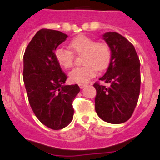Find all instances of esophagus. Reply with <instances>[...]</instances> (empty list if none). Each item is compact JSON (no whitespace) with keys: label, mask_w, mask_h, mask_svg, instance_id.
<instances>
[{"label":"esophagus","mask_w":160,"mask_h":160,"mask_svg":"<svg viewBox=\"0 0 160 160\" xmlns=\"http://www.w3.org/2000/svg\"><path fill=\"white\" fill-rule=\"evenodd\" d=\"M79 86H80V88H84L86 86V84H79Z\"/></svg>","instance_id":"1"}]
</instances>
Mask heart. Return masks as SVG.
Instances as JSON below:
<instances>
[{
    "label": "heart",
    "mask_w": 160,
    "mask_h": 160,
    "mask_svg": "<svg viewBox=\"0 0 160 160\" xmlns=\"http://www.w3.org/2000/svg\"><path fill=\"white\" fill-rule=\"evenodd\" d=\"M73 53L81 55V68H75L68 73L69 80L72 83L85 84L93 78L99 72L105 70L111 60V51L108 44L104 42H96L88 36L80 35L75 38L69 44ZM57 63L63 68H69L73 63V54L63 47H58L55 51Z\"/></svg>",
    "instance_id": "b5f03b06"
}]
</instances>
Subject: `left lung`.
Listing matches in <instances>:
<instances>
[{"label": "left lung", "mask_w": 160, "mask_h": 160, "mask_svg": "<svg viewBox=\"0 0 160 160\" xmlns=\"http://www.w3.org/2000/svg\"><path fill=\"white\" fill-rule=\"evenodd\" d=\"M103 39L110 48L111 60L105 74L96 82L95 109L103 121L120 124L130 118L140 92V61L133 44L116 32H107Z\"/></svg>", "instance_id": "left-lung-1"}]
</instances>
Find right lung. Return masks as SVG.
Instances as JSON below:
<instances>
[{
	"mask_svg": "<svg viewBox=\"0 0 160 160\" xmlns=\"http://www.w3.org/2000/svg\"><path fill=\"white\" fill-rule=\"evenodd\" d=\"M67 38L58 30L42 29L23 56V80L29 103L38 120L52 130H61L72 122V102L80 92L77 84L65 85L67 76L55 58V49Z\"/></svg>",
	"mask_w": 160,
	"mask_h": 160,
	"instance_id": "1",
	"label": "right lung"
}]
</instances>
